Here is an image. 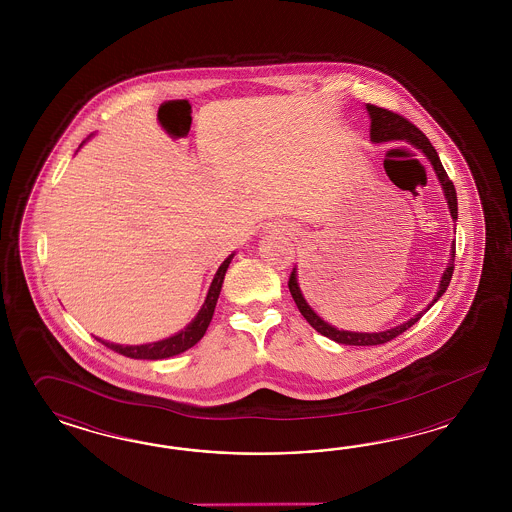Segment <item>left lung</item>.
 Here are the masks:
<instances>
[{"label":"left lung","mask_w":512,"mask_h":512,"mask_svg":"<svg viewBox=\"0 0 512 512\" xmlns=\"http://www.w3.org/2000/svg\"><path fill=\"white\" fill-rule=\"evenodd\" d=\"M366 110H368L370 120H372V125H370V139H372V142L407 140L409 144H413L415 148H419L420 152L430 159V163H432V167H434L435 174H437V178H439V184L443 187L445 199L449 202L452 221H456V219H458V199H456V189H454V184L450 182L447 172L443 169L441 159H439V155L435 152L432 142L426 139V135L420 131L417 125L411 124L407 118H403V116L396 114V112H392V110L381 109V107H375V105H366ZM454 255H456V251H454V246H452L449 266H447V270H445V272H443V276H441L437 295H435L434 300H432V304H430L426 310H430V308L434 306L435 302L443 296V293L447 291L450 278H452V272H454ZM289 291H291V295H293V300H295L298 310H300V313L304 315V319H306V321H308V323H310V325L313 326L319 334H323V336L330 338V340L343 343V345H381V343H387V341L394 340L396 336H400V334L405 332L407 328H411V326L415 325V323L419 321L420 317L426 313V310L420 311V313H417L413 319L405 321L403 325L394 326V328H390V330H385V332H372V334H370V332H349V330H338V328L328 325V323H325V321H323L315 311L311 310L310 306H308V302H306V298L302 296L300 287H298L296 268H293L291 278H289Z\"/></svg>","instance_id":"obj_1"}]
</instances>
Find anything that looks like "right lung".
I'll use <instances>...</instances> for the list:
<instances>
[{"mask_svg": "<svg viewBox=\"0 0 512 512\" xmlns=\"http://www.w3.org/2000/svg\"><path fill=\"white\" fill-rule=\"evenodd\" d=\"M84 144V142H82ZM80 144V146H82ZM234 253H231L221 266L217 268L216 276L212 279V285L208 289V295L206 300L202 304L201 311L197 313V317L189 323V325L180 330L178 334H174L167 340L155 341V343H144V345H120V343H110V341H101L103 345H107L112 351L124 355L129 358H142V360H159V358L174 357V355H180L187 351L189 347H193L197 341L201 340L202 336L206 334V328L212 321V315L216 310L217 298L221 293V285H223V279H225V272L229 268V264L233 261Z\"/></svg>", "mask_w": 512, "mask_h": 512, "instance_id": "add662e5", "label": "right lung"}]
</instances>
